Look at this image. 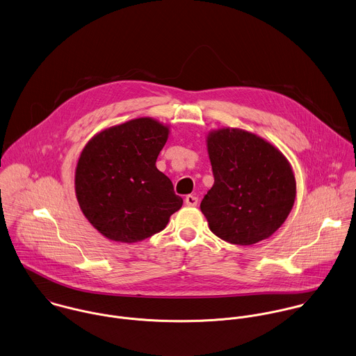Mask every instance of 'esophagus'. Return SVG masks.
<instances>
[{
  "instance_id": "obj_1",
  "label": "esophagus",
  "mask_w": 356,
  "mask_h": 356,
  "mask_svg": "<svg viewBox=\"0 0 356 356\" xmlns=\"http://www.w3.org/2000/svg\"><path fill=\"white\" fill-rule=\"evenodd\" d=\"M184 201H186V205H188V207H197L198 205V197L197 195H187Z\"/></svg>"
}]
</instances>
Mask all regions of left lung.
<instances>
[{"label":"left lung","mask_w":356,"mask_h":356,"mask_svg":"<svg viewBox=\"0 0 356 356\" xmlns=\"http://www.w3.org/2000/svg\"><path fill=\"white\" fill-rule=\"evenodd\" d=\"M213 187L201 202L209 228L225 242L253 245L271 236L290 213L296 179L271 143L235 128L208 135Z\"/></svg>","instance_id":"obj_1"}]
</instances>
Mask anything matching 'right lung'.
<instances>
[{
    "label": "right lung",
    "instance_id": "right-lung-1",
    "mask_svg": "<svg viewBox=\"0 0 356 356\" xmlns=\"http://www.w3.org/2000/svg\"><path fill=\"white\" fill-rule=\"evenodd\" d=\"M169 128L136 118L107 128L83 147L75 169V195L89 222L106 238L140 242L162 231L183 200L155 166Z\"/></svg>",
    "mask_w": 356,
    "mask_h": 356
}]
</instances>
